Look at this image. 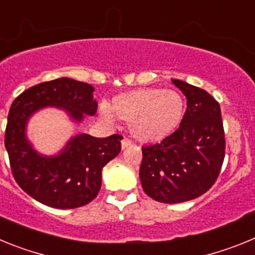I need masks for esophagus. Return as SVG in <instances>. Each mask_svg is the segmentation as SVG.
I'll return each instance as SVG.
<instances>
[{
  "instance_id": "esophagus-1",
  "label": "esophagus",
  "mask_w": 255,
  "mask_h": 255,
  "mask_svg": "<svg viewBox=\"0 0 255 255\" xmlns=\"http://www.w3.org/2000/svg\"><path fill=\"white\" fill-rule=\"evenodd\" d=\"M129 145H131V141H130L129 139L124 138L123 140H121V148H123V149L128 148V147H129Z\"/></svg>"
}]
</instances>
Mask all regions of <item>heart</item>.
<instances>
[{"label": "heart", "mask_w": 255, "mask_h": 255, "mask_svg": "<svg viewBox=\"0 0 255 255\" xmlns=\"http://www.w3.org/2000/svg\"><path fill=\"white\" fill-rule=\"evenodd\" d=\"M185 100L176 91L145 88L119 94L100 105L101 116L107 123L116 117L129 123L130 132L143 143H157L170 136L185 115Z\"/></svg>", "instance_id": "obj_1"}]
</instances>
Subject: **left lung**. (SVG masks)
<instances>
[{"instance_id":"obj_1","label":"left lung","mask_w":255,"mask_h":255,"mask_svg":"<svg viewBox=\"0 0 255 255\" xmlns=\"http://www.w3.org/2000/svg\"><path fill=\"white\" fill-rule=\"evenodd\" d=\"M186 97L176 131L159 144L143 147L139 170L145 194L161 203H181L204 194L215 184L225 158L221 108L206 91L172 79Z\"/></svg>"}]
</instances>
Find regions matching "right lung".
<instances>
[{
	"instance_id": "right-lung-1",
	"label": "right lung",
	"mask_w": 255,
	"mask_h": 255,
	"mask_svg": "<svg viewBox=\"0 0 255 255\" xmlns=\"http://www.w3.org/2000/svg\"><path fill=\"white\" fill-rule=\"evenodd\" d=\"M94 88L70 78L40 83L22 92L11 105L4 134L12 175L20 188L40 203L60 209L83 207L102 185V168L121 150V135L94 138L78 134L55 155L34 149L26 136L30 117L42 108L56 107L79 124L94 116Z\"/></svg>"
}]
</instances>
